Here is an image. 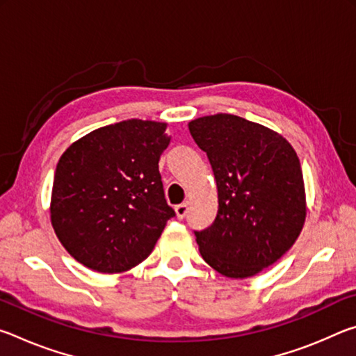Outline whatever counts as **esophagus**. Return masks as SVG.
Instances as JSON below:
<instances>
[{"label":"esophagus","mask_w":356,"mask_h":356,"mask_svg":"<svg viewBox=\"0 0 356 356\" xmlns=\"http://www.w3.org/2000/svg\"><path fill=\"white\" fill-rule=\"evenodd\" d=\"M186 213H188V204L184 202V204H179V206H176V215L179 220L185 218Z\"/></svg>","instance_id":"esophagus-1"}]
</instances>
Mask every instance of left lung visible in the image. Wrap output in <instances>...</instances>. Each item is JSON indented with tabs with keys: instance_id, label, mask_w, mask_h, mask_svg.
<instances>
[{
	"instance_id": "obj_1",
	"label": "left lung",
	"mask_w": 356,
	"mask_h": 356,
	"mask_svg": "<svg viewBox=\"0 0 356 356\" xmlns=\"http://www.w3.org/2000/svg\"><path fill=\"white\" fill-rule=\"evenodd\" d=\"M188 129L218 188L215 221L195 231L201 256L227 278H248L300 236L306 216L300 160L281 135L234 114L195 119Z\"/></svg>"
}]
</instances>
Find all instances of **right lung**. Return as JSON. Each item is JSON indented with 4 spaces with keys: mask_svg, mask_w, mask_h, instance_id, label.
Here are the masks:
<instances>
[{
    "mask_svg": "<svg viewBox=\"0 0 356 356\" xmlns=\"http://www.w3.org/2000/svg\"><path fill=\"white\" fill-rule=\"evenodd\" d=\"M168 144L166 124L129 119L91 131L59 159L51 225L84 267L120 273L152 252L176 216L159 171Z\"/></svg>",
    "mask_w": 356,
    "mask_h": 356,
    "instance_id": "right-lung-1",
    "label": "right lung"
}]
</instances>
